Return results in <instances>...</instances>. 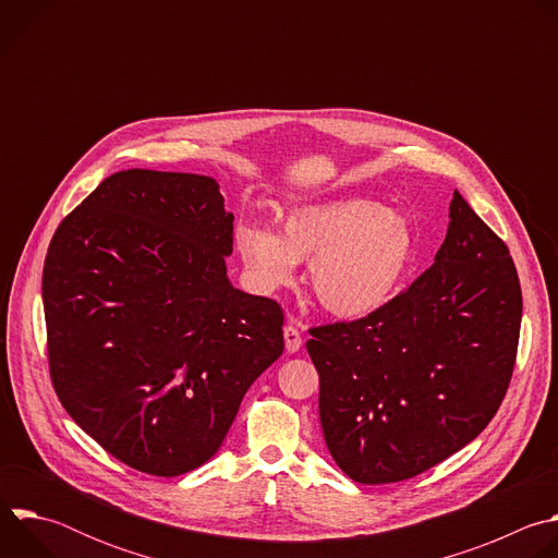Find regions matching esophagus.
I'll use <instances>...</instances> for the list:
<instances>
[{
  "mask_svg": "<svg viewBox=\"0 0 558 558\" xmlns=\"http://www.w3.org/2000/svg\"><path fill=\"white\" fill-rule=\"evenodd\" d=\"M284 347L289 353H295L302 347V333H300V325L295 320H289L284 325Z\"/></svg>",
  "mask_w": 558,
  "mask_h": 558,
  "instance_id": "1",
  "label": "esophagus"
}]
</instances>
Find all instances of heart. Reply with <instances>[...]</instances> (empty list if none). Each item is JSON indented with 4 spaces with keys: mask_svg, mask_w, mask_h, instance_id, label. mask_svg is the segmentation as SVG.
Instances as JSON below:
<instances>
[{
    "mask_svg": "<svg viewBox=\"0 0 558 558\" xmlns=\"http://www.w3.org/2000/svg\"><path fill=\"white\" fill-rule=\"evenodd\" d=\"M235 243L252 278L267 291L289 287L295 265L311 260V291L340 317L381 308L415 258L411 222L362 198L300 205L284 216L280 235L256 222L241 225Z\"/></svg>",
    "mask_w": 558,
    "mask_h": 558,
    "instance_id": "obj_1",
    "label": "heart"
}]
</instances>
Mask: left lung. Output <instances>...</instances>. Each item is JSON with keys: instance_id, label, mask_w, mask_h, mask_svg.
<instances>
[{"instance_id": "8db88e82", "label": "left lung", "mask_w": 558, "mask_h": 558, "mask_svg": "<svg viewBox=\"0 0 558 558\" xmlns=\"http://www.w3.org/2000/svg\"><path fill=\"white\" fill-rule=\"evenodd\" d=\"M521 311L506 243L454 190L430 269L360 320L308 329L320 424L342 472L404 482L480 435L506 397Z\"/></svg>"}]
</instances>
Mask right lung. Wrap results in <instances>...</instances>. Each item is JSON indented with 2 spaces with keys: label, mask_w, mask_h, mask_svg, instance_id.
Wrapping results in <instances>:
<instances>
[{
  "label": "right lung",
  "mask_w": 558,
  "mask_h": 558,
  "mask_svg": "<svg viewBox=\"0 0 558 558\" xmlns=\"http://www.w3.org/2000/svg\"><path fill=\"white\" fill-rule=\"evenodd\" d=\"M231 245L214 179L154 170L108 177L52 235V386L78 428L134 470L203 465L282 355V308L231 287Z\"/></svg>",
  "instance_id": "obj_1"
}]
</instances>
